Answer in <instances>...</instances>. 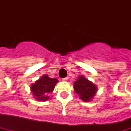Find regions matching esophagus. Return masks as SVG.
<instances>
[{
  "label": "esophagus",
  "mask_w": 131,
  "mask_h": 131,
  "mask_svg": "<svg viewBox=\"0 0 131 131\" xmlns=\"http://www.w3.org/2000/svg\"><path fill=\"white\" fill-rule=\"evenodd\" d=\"M68 79H69V78H68L67 77H66V78H62V81H68Z\"/></svg>",
  "instance_id": "obj_1"
}]
</instances>
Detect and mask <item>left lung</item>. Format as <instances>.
<instances>
[{"label":"left lung","mask_w":131,"mask_h":131,"mask_svg":"<svg viewBox=\"0 0 131 131\" xmlns=\"http://www.w3.org/2000/svg\"><path fill=\"white\" fill-rule=\"evenodd\" d=\"M75 92L83 101L89 102L94 97L97 92V87L83 75H80L73 83Z\"/></svg>","instance_id":"left-lung-1"}]
</instances>
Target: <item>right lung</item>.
Here are the masks:
<instances>
[{
	"mask_svg": "<svg viewBox=\"0 0 131 131\" xmlns=\"http://www.w3.org/2000/svg\"><path fill=\"white\" fill-rule=\"evenodd\" d=\"M56 78H52L44 75L31 86V90L35 99L38 101H45L49 99L48 96L53 92L56 84L58 83Z\"/></svg>",
	"mask_w": 131,
	"mask_h": 131,
	"instance_id": "1",
	"label": "right lung"
}]
</instances>
